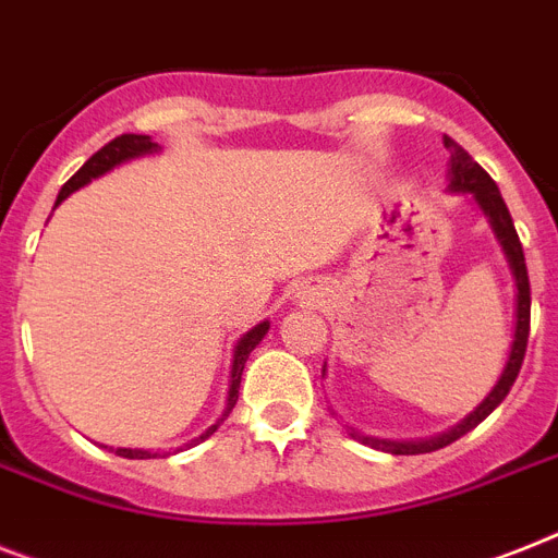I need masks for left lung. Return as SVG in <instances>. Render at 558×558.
<instances>
[{
	"label": "left lung",
	"instance_id": "obj_1",
	"mask_svg": "<svg viewBox=\"0 0 558 558\" xmlns=\"http://www.w3.org/2000/svg\"><path fill=\"white\" fill-rule=\"evenodd\" d=\"M444 146L450 148V189L452 192H470L478 201L482 211L487 215L490 220L493 232L499 238L501 248H505L507 260H510V269H513V278H515V338H513V347H510V357H507V366L505 373H501L499 384L493 387V392L484 398L482 404L475 407L470 412L468 418L461 421L459 427H452L450 433H444L438 438H429V441H378V438H366V436H357L352 433L355 438H361L364 444H373L375 450H384V452H392V456H418V452H433V450H441L447 444L459 441L461 436H468L470 429H475L482 424L487 415H490L496 407L501 404L513 387V381L519 378V369H522V361H524V352H527V335H530V280H527V264H524V252H522V240L515 234V226H513V217L507 211V203L501 197L499 185L493 183V177L478 166V162L470 157L464 148L456 143L452 137L444 134Z\"/></svg>",
	"mask_w": 558,
	"mask_h": 558
}]
</instances>
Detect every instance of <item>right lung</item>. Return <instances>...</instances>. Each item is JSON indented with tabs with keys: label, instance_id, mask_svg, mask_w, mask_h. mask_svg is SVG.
Returning a JSON list of instances; mask_svg holds the SVG:
<instances>
[{
	"label": "right lung",
	"instance_id": "1",
	"mask_svg": "<svg viewBox=\"0 0 558 558\" xmlns=\"http://www.w3.org/2000/svg\"><path fill=\"white\" fill-rule=\"evenodd\" d=\"M148 151H157V143H151V137H146V134H120V137H114L108 146L99 148L94 157H90L88 162H85L83 169L76 171L71 180H68L65 185H62V192H59L57 197V206L62 201H65L68 194L76 192V189H83L85 183H90L94 177L106 174V171H111L114 166H120V162L131 160V157H140V154H148ZM269 332V320H264V324H257L252 332H246L243 338H240V343L234 347V364H232V384H229V398H226V410L223 415H220V421L217 424H211V427L203 433L197 441H206L211 433H215L220 424H223V418H229V412H232V407L238 404V389H240V375H243V366H246V357L248 352L255 350L257 343L264 341V335ZM117 456H122V459H154L151 452L148 450H125V447H120L117 450Z\"/></svg>",
	"mask_w": 558,
	"mask_h": 558
}]
</instances>
